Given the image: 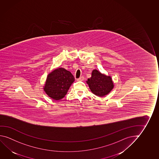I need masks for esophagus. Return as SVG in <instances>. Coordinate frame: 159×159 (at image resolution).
Returning <instances> with one entry per match:
<instances>
[{"instance_id": "obj_1", "label": "esophagus", "mask_w": 159, "mask_h": 159, "mask_svg": "<svg viewBox=\"0 0 159 159\" xmlns=\"http://www.w3.org/2000/svg\"><path fill=\"white\" fill-rule=\"evenodd\" d=\"M84 80V76H81L79 78L77 79L78 81H83Z\"/></svg>"}]
</instances>
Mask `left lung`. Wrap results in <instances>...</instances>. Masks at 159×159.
<instances>
[{
	"mask_svg": "<svg viewBox=\"0 0 159 159\" xmlns=\"http://www.w3.org/2000/svg\"><path fill=\"white\" fill-rule=\"evenodd\" d=\"M91 92L98 96L106 95L113 88V83L110 76L101 73L97 70H93L90 78L86 81Z\"/></svg>",
	"mask_w": 159,
	"mask_h": 159,
	"instance_id": "1",
	"label": "left lung"
}]
</instances>
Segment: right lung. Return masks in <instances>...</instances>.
Here are the masks:
<instances>
[{"mask_svg":"<svg viewBox=\"0 0 159 159\" xmlns=\"http://www.w3.org/2000/svg\"><path fill=\"white\" fill-rule=\"evenodd\" d=\"M74 80L70 71L61 68L57 69L48 75L43 89L50 98L59 100L66 95Z\"/></svg>","mask_w":159,"mask_h":159,"instance_id":"obj_1","label":"right lung"}]
</instances>
